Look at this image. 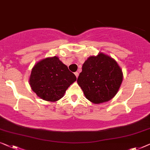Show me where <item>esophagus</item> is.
I'll return each mask as SVG.
<instances>
[{
	"label": "esophagus",
	"mask_w": 150,
	"mask_h": 150,
	"mask_svg": "<svg viewBox=\"0 0 150 150\" xmlns=\"http://www.w3.org/2000/svg\"><path fill=\"white\" fill-rule=\"evenodd\" d=\"M75 76H76V77H78V76H79V73H78V72H75Z\"/></svg>",
	"instance_id": "1"
}]
</instances>
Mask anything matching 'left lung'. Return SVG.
<instances>
[{
    "mask_svg": "<svg viewBox=\"0 0 150 150\" xmlns=\"http://www.w3.org/2000/svg\"><path fill=\"white\" fill-rule=\"evenodd\" d=\"M123 73L116 61L103 53L90 56L83 63L77 83L86 98L94 104L110 100L119 90Z\"/></svg>",
    "mask_w": 150,
    "mask_h": 150,
    "instance_id": "8db88e82",
    "label": "left lung"
}]
</instances>
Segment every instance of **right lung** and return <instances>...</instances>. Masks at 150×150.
I'll return each instance as SVG.
<instances>
[{
	"mask_svg": "<svg viewBox=\"0 0 150 150\" xmlns=\"http://www.w3.org/2000/svg\"><path fill=\"white\" fill-rule=\"evenodd\" d=\"M76 76L56 56L46 58L33 67L30 76V87L44 100L55 102L64 96Z\"/></svg>",
	"mask_w": 150,
	"mask_h": 150,
	"instance_id": "right-lung-1",
	"label": "right lung"
}]
</instances>
